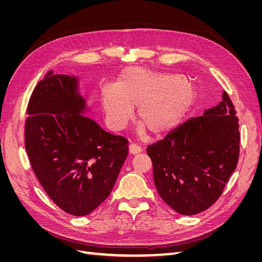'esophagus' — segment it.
Masks as SVG:
<instances>
[{
    "label": "esophagus",
    "instance_id": "obj_1",
    "mask_svg": "<svg viewBox=\"0 0 262 262\" xmlns=\"http://www.w3.org/2000/svg\"><path fill=\"white\" fill-rule=\"evenodd\" d=\"M129 152L130 154L132 155H136V154H139L142 152V148L140 146H138L137 144H130L129 146Z\"/></svg>",
    "mask_w": 262,
    "mask_h": 262
}]
</instances>
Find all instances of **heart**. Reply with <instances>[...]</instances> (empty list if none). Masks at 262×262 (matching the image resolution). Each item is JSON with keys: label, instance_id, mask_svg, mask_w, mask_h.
<instances>
[{"label": "heart", "instance_id": "1", "mask_svg": "<svg viewBox=\"0 0 262 262\" xmlns=\"http://www.w3.org/2000/svg\"><path fill=\"white\" fill-rule=\"evenodd\" d=\"M194 89L185 76L156 73L133 67L123 70L117 85L107 84L100 98L110 129L122 130L138 107V132L154 136L169 132L181 122L194 101Z\"/></svg>", "mask_w": 262, "mask_h": 262}]
</instances>
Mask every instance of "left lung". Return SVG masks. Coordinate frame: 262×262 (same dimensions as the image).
I'll return each instance as SVG.
<instances>
[{
	"label": "left lung",
	"instance_id": "obj_1",
	"mask_svg": "<svg viewBox=\"0 0 262 262\" xmlns=\"http://www.w3.org/2000/svg\"><path fill=\"white\" fill-rule=\"evenodd\" d=\"M226 92L204 110L148 145L154 184L166 204L182 215L209 209L224 190L239 156L241 134Z\"/></svg>",
	"mask_w": 262,
	"mask_h": 262
}]
</instances>
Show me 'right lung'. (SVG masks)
<instances>
[{
  "label": "right lung",
  "mask_w": 262,
  "mask_h": 262,
  "mask_svg": "<svg viewBox=\"0 0 262 262\" xmlns=\"http://www.w3.org/2000/svg\"><path fill=\"white\" fill-rule=\"evenodd\" d=\"M74 75L49 71L31 94L25 147L37 179L60 209L90 214L112 192L128 156V140L100 128Z\"/></svg>",
  "instance_id": "right-lung-1"
}]
</instances>
